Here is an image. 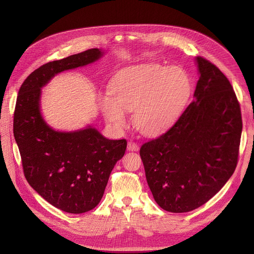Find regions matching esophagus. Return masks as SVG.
Segmentation results:
<instances>
[{
    "label": "esophagus",
    "instance_id": "esophagus-1",
    "mask_svg": "<svg viewBox=\"0 0 254 254\" xmlns=\"http://www.w3.org/2000/svg\"><path fill=\"white\" fill-rule=\"evenodd\" d=\"M127 149L129 151H137V150H139V145H137L133 141H129L128 144H127Z\"/></svg>",
    "mask_w": 254,
    "mask_h": 254
}]
</instances>
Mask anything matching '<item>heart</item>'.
I'll use <instances>...</instances> for the list:
<instances>
[{
	"label": "heart",
	"instance_id": "obj_1",
	"mask_svg": "<svg viewBox=\"0 0 254 254\" xmlns=\"http://www.w3.org/2000/svg\"><path fill=\"white\" fill-rule=\"evenodd\" d=\"M190 91V79L181 68L141 64L115 75L111 95L102 98L101 109L115 128L124 127L127 111L133 110L134 127L145 135H157L174 124Z\"/></svg>",
	"mask_w": 254,
	"mask_h": 254
}]
</instances>
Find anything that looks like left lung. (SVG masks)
I'll return each mask as SVG.
<instances>
[{
  "mask_svg": "<svg viewBox=\"0 0 254 254\" xmlns=\"http://www.w3.org/2000/svg\"><path fill=\"white\" fill-rule=\"evenodd\" d=\"M196 61L195 101L172 128L140 149L152 196L172 213L193 211L218 193L240 151L242 113L231 83L209 60Z\"/></svg>",
  "mask_w": 254,
  "mask_h": 254,
  "instance_id": "left-lung-1",
  "label": "left lung"
}]
</instances>
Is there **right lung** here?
<instances>
[{"mask_svg": "<svg viewBox=\"0 0 254 254\" xmlns=\"http://www.w3.org/2000/svg\"><path fill=\"white\" fill-rule=\"evenodd\" d=\"M102 56L101 50L91 49L38 67L22 83L13 113V135L29 186L52 205L72 214L99 203L127 141L106 139L91 126L73 132L52 129L40 113L41 88L56 74Z\"/></svg>", "mask_w": 254, "mask_h": 254, "instance_id": "1", "label": "right lung"}]
</instances>
